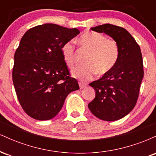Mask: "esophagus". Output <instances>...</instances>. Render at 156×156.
Returning <instances> with one entry per match:
<instances>
[{"label":"esophagus","mask_w":156,"mask_h":156,"mask_svg":"<svg viewBox=\"0 0 156 156\" xmlns=\"http://www.w3.org/2000/svg\"><path fill=\"white\" fill-rule=\"evenodd\" d=\"M79 83V87H80V89L85 88V87H87V84L83 83V82H79V83Z\"/></svg>","instance_id":"1"}]
</instances>
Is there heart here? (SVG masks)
I'll use <instances>...</instances> for the list:
<instances>
[{
	"label": "heart",
	"mask_w": 156,
	"mask_h": 156,
	"mask_svg": "<svg viewBox=\"0 0 156 156\" xmlns=\"http://www.w3.org/2000/svg\"><path fill=\"white\" fill-rule=\"evenodd\" d=\"M83 48L90 51L83 67L76 68L73 72L76 78L82 80H90L96 73L100 76L106 74L114 67L119 58V46L115 40L106 39L101 33L87 31L78 39ZM64 62L69 68L75 66V44L72 41L65 42L62 47Z\"/></svg>",
	"instance_id": "obj_1"
}]
</instances>
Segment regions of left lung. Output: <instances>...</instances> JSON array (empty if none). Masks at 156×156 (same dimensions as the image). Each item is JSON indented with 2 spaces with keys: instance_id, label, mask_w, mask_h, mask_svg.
Wrapping results in <instances>:
<instances>
[{
  "instance_id": "1",
  "label": "left lung",
  "mask_w": 156,
  "mask_h": 156,
  "mask_svg": "<svg viewBox=\"0 0 156 156\" xmlns=\"http://www.w3.org/2000/svg\"><path fill=\"white\" fill-rule=\"evenodd\" d=\"M91 29L114 39L119 46V53L112 70L89 83L95 90V98L88 107L102 120H118L133 110L139 98L144 77L140 47L129 32L122 27L104 24Z\"/></svg>"
}]
</instances>
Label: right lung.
Wrapping results in <instances>:
<instances>
[{"mask_svg": "<svg viewBox=\"0 0 156 156\" xmlns=\"http://www.w3.org/2000/svg\"><path fill=\"white\" fill-rule=\"evenodd\" d=\"M79 33L76 28L46 23L23 36L14 57L12 80L21 106L34 119L53 118L68 94L79 89L62 55V45Z\"/></svg>", "mask_w": 156, "mask_h": 156, "instance_id": "1", "label": "right lung"}]
</instances>
